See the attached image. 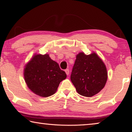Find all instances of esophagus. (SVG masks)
I'll return each mask as SVG.
<instances>
[{"instance_id":"1","label":"esophagus","mask_w":132,"mask_h":132,"mask_svg":"<svg viewBox=\"0 0 132 132\" xmlns=\"http://www.w3.org/2000/svg\"><path fill=\"white\" fill-rule=\"evenodd\" d=\"M65 72H66V75L68 76V75H69V69H66V70H65Z\"/></svg>"}]
</instances>
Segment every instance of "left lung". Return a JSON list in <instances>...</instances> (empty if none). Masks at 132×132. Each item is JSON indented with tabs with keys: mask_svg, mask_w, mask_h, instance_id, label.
Wrapping results in <instances>:
<instances>
[{
	"mask_svg": "<svg viewBox=\"0 0 132 132\" xmlns=\"http://www.w3.org/2000/svg\"><path fill=\"white\" fill-rule=\"evenodd\" d=\"M108 79L106 66L97 53L76 55L70 79L77 92L87 97H93L104 87Z\"/></svg>",
	"mask_w": 132,
	"mask_h": 132,
	"instance_id": "obj_1",
	"label": "left lung"
}]
</instances>
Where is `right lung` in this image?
<instances>
[{
	"label": "right lung",
	"instance_id": "1",
	"mask_svg": "<svg viewBox=\"0 0 132 132\" xmlns=\"http://www.w3.org/2000/svg\"><path fill=\"white\" fill-rule=\"evenodd\" d=\"M24 77L30 90L40 97H48L54 94L67 76L48 54H35L25 66Z\"/></svg>",
	"mask_w": 132,
	"mask_h": 132
}]
</instances>
